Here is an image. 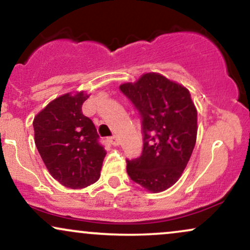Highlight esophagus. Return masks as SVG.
<instances>
[{
  "instance_id": "1",
  "label": "esophagus",
  "mask_w": 250,
  "mask_h": 250,
  "mask_svg": "<svg viewBox=\"0 0 250 250\" xmlns=\"http://www.w3.org/2000/svg\"><path fill=\"white\" fill-rule=\"evenodd\" d=\"M108 142H109L110 144H113V146H119V140H117L116 136L108 137Z\"/></svg>"
}]
</instances>
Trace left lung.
<instances>
[{
    "label": "left lung",
    "instance_id": "1",
    "mask_svg": "<svg viewBox=\"0 0 250 250\" xmlns=\"http://www.w3.org/2000/svg\"><path fill=\"white\" fill-rule=\"evenodd\" d=\"M125 94L142 119L143 150L127 159L133 182L150 192L172 186L188 165L197 140V109L188 89L158 73L123 83Z\"/></svg>",
    "mask_w": 250,
    "mask_h": 250
}]
</instances>
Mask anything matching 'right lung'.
Wrapping results in <instances>:
<instances>
[{"mask_svg": "<svg viewBox=\"0 0 250 250\" xmlns=\"http://www.w3.org/2000/svg\"><path fill=\"white\" fill-rule=\"evenodd\" d=\"M83 92L51 101L34 120L35 143L51 176L70 188H83L100 177L106 151L94 123L83 114Z\"/></svg>", "mask_w": 250, "mask_h": 250, "instance_id": "obj_1", "label": "right lung"}]
</instances>
